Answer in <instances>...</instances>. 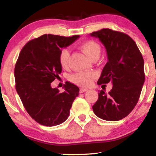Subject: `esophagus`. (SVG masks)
<instances>
[{
	"instance_id": "1",
	"label": "esophagus",
	"mask_w": 156,
	"mask_h": 156,
	"mask_svg": "<svg viewBox=\"0 0 156 156\" xmlns=\"http://www.w3.org/2000/svg\"><path fill=\"white\" fill-rule=\"evenodd\" d=\"M88 89L87 88H80V93H83V92L87 91Z\"/></svg>"
}]
</instances>
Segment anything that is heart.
<instances>
[{"mask_svg": "<svg viewBox=\"0 0 156 156\" xmlns=\"http://www.w3.org/2000/svg\"><path fill=\"white\" fill-rule=\"evenodd\" d=\"M80 49L92 60H95L100 57L101 46L94 40L85 41L80 45ZM69 52L68 49H62L59 54V62L62 68H66L68 66ZM97 74L94 72H80L71 76V80L80 87H88L96 78Z\"/></svg>", "mask_w": 156, "mask_h": 156, "instance_id": "obj_1", "label": "heart"}]
</instances>
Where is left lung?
<instances>
[{
  "mask_svg": "<svg viewBox=\"0 0 156 156\" xmlns=\"http://www.w3.org/2000/svg\"><path fill=\"white\" fill-rule=\"evenodd\" d=\"M107 52L108 62L97 84L112 82L108 94L101 90L92 106L94 114L103 120H121L130 113L137 105L145 81L144 61L133 39L124 33L110 29L92 32Z\"/></svg>",
  "mask_w": 156,
  "mask_h": 156,
  "instance_id": "obj_1",
  "label": "left lung"
}]
</instances>
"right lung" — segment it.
<instances>
[{
  "instance_id": "add662e5",
  "label": "right lung",
  "mask_w": 156,
  "mask_h": 156,
  "mask_svg": "<svg viewBox=\"0 0 156 156\" xmlns=\"http://www.w3.org/2000/svg\"><path fill=\"white\" fill-rule=\"evenodd\" d=\"M79 37L45 34L27 42L20 52L15 67L16 90L28 114L42 125L52 127L64 122L79 94V88L69 82L63 92L51 87L62 72L61 48Z\"/></svg>"
}]
</instances>
